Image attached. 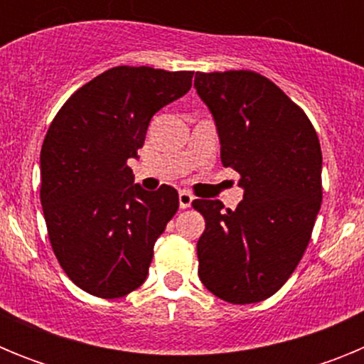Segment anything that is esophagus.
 Returning <instances> with one entry per match:
<instances>
[{
	"label": "esophagus",
	"instance_id": "obj_1",
	"mask_svg": "<svg viewBox=\"0 0 364 364\" xmlns=\"http://www.w3.org/2000/svg\"><path fill=\"white\" fill-rule=\"evenodd\" d=\"M193 195L189 191H180L178 193V204H180V208H182V210H188L189 205H191V202H193Z\"/></svg>",
	"mask_w": 364,
	"mask_h": 364
}]
</instances>
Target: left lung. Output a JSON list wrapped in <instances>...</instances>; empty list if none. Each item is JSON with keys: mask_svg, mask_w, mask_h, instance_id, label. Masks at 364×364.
Returning a JSON list of instances; mask_svg holds the SVG:
<instances>
[{"mask_svg": "<svg viewBox=\"0 0 364 364\" xmlns=\"http://www.w3.org/2000/svg\"><path fill=\"white\" fill-rule=\"evenodd\" d=\"M195 87L220 136L224 167L239 173L235 210L193 200L205 230L197 244L198 277L231 304L281 290L311 239L323 200L319 136L306 112L255 70L197 73Z\"/></svg>", "mask_w": 364, "mask_h": 364, "instance_id": "left-lung-1", "label": "left lung"}]
</instances>
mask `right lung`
<instances>
[{
	"label": "right lung",
	"instance_id": "obj_1",
	"mask_svg": "<svg viewBox=\"0 0 364 364\" xmlns=\"http://www.w3.org/2000/svg\"><path fill=\"white\" fill-rule=\"evenodd\" d=\"M193 70L112 67L69 96L41 146L50 246L87 294L118 299L142 286L156 239L178 210V193L133 184L134 159L156 111L191 89Z\"/></svg>",
	"mask_w": 364,
	"mask_h": 364
}]
</instances>
